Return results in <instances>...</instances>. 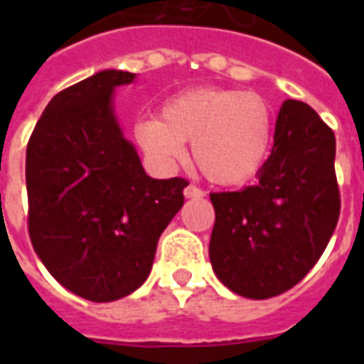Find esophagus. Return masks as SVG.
I'll return each instance as SVG.
<instances>
[{
    "mask_svg": "<svg viewBox=\"0 0 364 364\" xmlns=\"http://www.w3.org/2000/svg\"><path fill=\"white\" fill-rule=\"evenodd\" d=\"M183 193H185V197H187V198H200V197H205V191L200 189V187H197V185H187Z\"/></svg>",
    "mask_w": 364,
    "mask_h": 364,
    "instance_id": "34e87169",
    "label": "esophagus"
}]
</instances>
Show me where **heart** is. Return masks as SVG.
<instances>
[{
  "label": "heart",
  "instance_id": "heart-1",
  "mask_svg": "<svg viewBox=\"0 0 364 364\" xmlns=\"http://www.w3.org/2000/svg\"><path fill=\"white\" fill-rule=\"evenodd\" d=\"M273 128V109L259 93L197 90L169 99L161 119L138 120L134 140L159 169H173L193 142L195 164L210 181L240 185L265 164Z\"/></svg>",
  "mask_w": 364,
  "mask_h": 364
}]
</instances>
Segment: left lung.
Segmentation results:
<instances>
[{"label": "left lung", "mask_w": 364, "mask_h": 364, "mask_svg": "<svg viewBox=\"0 0 364 364\" xmlns=\"http://www.w3.org/2000/svg\"><path fill=\"white\" fill-rule=\"evenodd\" d=\"M273 140L257 181L210 193L214 273L232 292L253 300L282 294L304 279L341 208L336 136L318 112L302 101H284Z\"/></svg>", "instance_id": "left-lung-1"}]
</instances>
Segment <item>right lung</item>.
Returning a JSON list of instances; mask_svg holds the SVG:
<instances>
[{"label":"right lung","instance_id":"obj_1","mask_svg":"<svg viewBox=\"0 0 364 364\" xmlns=\"http://www.w3.org/2000/svg\"><path fill=\"white\" fill-rule=\"evenodd\" d=\"M134 74L103 70L52 97L27 144L28 236L56 281L91 302L134 292L187 179H151L112 112Z\"/></svg>","mask_w":364,"mask_h":364}]
</instances>
